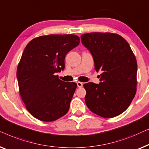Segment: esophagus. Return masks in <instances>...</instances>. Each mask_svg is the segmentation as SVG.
<instances>
[{"label": "esophagus", "mask_w": 149, "mask_h": 149, "mask_svg": "<svg viewBox=\"0 0 149 149\" xmlns=\"http://www.w3.org/2000/svg\"><path fill=\"white\" fill-rule=\"evenodd\" d=\"M77 86H78L79 88H81V87L83 86V83L82 82H80V81H77Z\"/></svg>", "instance_id": "34e87169"}]
</instances>
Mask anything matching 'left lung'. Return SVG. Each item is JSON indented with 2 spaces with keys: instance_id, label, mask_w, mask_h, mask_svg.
I'll use <instances>...</instances> for the list:
<instances>
[{
  "instance_id": "8db88e82",
  "label": "left lung",
  "mask_w": 149,
  "mask_h": 149,
  "mask_svg": "<svg viewBox=\"0 0 149 149\" xmlns=\"http://www.w3.org/2000/svg\"><path fill=\"white\" fill-rule=\"evenodd\" d=\"M93 55L100 83L84 84L86 104L94 113L111 118L130 106L136 92L137 62L127 42L117 33L93 32L81 36Z\"/></svg>"
}]
</instances>
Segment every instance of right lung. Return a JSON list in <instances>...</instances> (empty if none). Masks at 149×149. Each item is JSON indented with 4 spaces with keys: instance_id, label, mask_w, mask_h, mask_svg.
Returning <instances> with one entry per match:
<instances>
[{
    "instance_id": "1",
    "label": "right lung",
    "mask_w": 149,
    "mask_h": 149,
    "mask_svg": "<svg viewBox=\"0 0 149 149\" xmlns=\"http://www.w3.org/2000/svg\"><path fill=\"white\" fill-rule=\"evenodd\" d=\"M79 42L76 35L51 34L33 38L25 48L17 70L19 90L27 110L39 120L53 121L68 113L77 84L55 75Z\"/></svg>"
}]
</instances>
